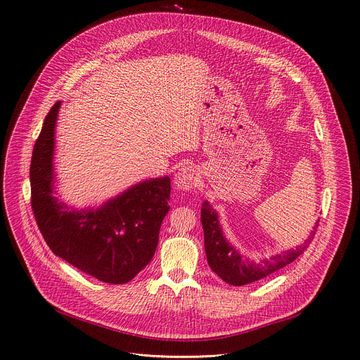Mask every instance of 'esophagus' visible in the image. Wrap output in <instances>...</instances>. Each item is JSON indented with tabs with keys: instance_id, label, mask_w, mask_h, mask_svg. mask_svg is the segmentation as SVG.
<instances>
[{
	"instance_id": "obj_1",
	"label": "esophagus",
	"mask_w": 360,
	"mask_h": 360,
	"mask_svg": "<svg viewBox=\"0 0 360 360\" xmlns=\"http://www.w3.org/2000/svg\"><path fill=\"white\" fill-rule=\"evenodd\" d=\"M198 184V174L193 166H184L175 175V186L181 191L194 189Z\"/></svg>"
}]
</instances>
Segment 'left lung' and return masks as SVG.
<instances>
[{
	"mask_svg": "<svg viewBox=\"0 0 360 360\" xmlns=\"http://www.w3.org/2000/svg\"><path fill=\"white\" fill-rule=\"evenodd\" d=\"M201 223L204 229V246L210 268L224 282L234 286H242L263 279L282 269L283 266L290 265L291 262H294L304 252V249L313 240V236L316 234L314 229V231H311L307 240L295 249L285 250L279 255L271 256L269 259H263L260 262H253L245 259L240 252L236 250L233 245L227 242L219 221V214L208 201H204L201 207Z\"/></svg>",
	"mask_w": 360,
	"mask_h": 360,
	"instance_id": "left-lung-1",
	"label": "left lung"
}]
</instances>
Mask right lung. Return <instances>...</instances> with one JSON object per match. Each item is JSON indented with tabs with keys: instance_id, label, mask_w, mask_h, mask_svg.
Wrapping results in <instances>:
<instances>
[{
	"instance_id": "obj_1",
	"label": "right lung",
	"mask_w": 360,
	"mask_h": 360,
	"mask_svg": "<svg viewBox=\"0 0 360 360\" xmlns=\"http://www.w3.org/2000/svg\"><path fill=\"white\" fill-rule=\"evenodd\" d=\"M58 101L34 143L32 208L51 250L79 271L107 283L131 281L152 260L169 211V176L141 181L94 208H72L55 195V129Z\"/></svg>"
}]
</instances>
